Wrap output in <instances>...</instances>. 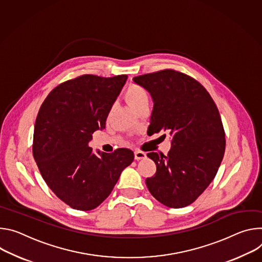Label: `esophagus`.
I'll list each match as a JSON object with an SVG mask.
<instances>
[{"mask_svg":"<svg viewBox=\"0 0 262 262\" xmlns=\"http://www.w3.org/2000/svg\"><path fill=\"white\" fill-rule=\"evenodd\" d=\"M146 153L144 152H142V151H139V150H136L135 152H134V158H135V160H140V159H143V158H146Z\"/></svg>","mask_w":262,"mask_h":262,"instance_id":"1","label":"esophagus"}]
</instances>
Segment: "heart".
Returning <instances> with one entry per match:
<instances>
[{"instance_id":"1","label":"heart","mask_w":262,"mask_h":262,"mask_svg":"<svg viewBox=\"0 0 262 262\" xmlns=\"http://www.w3.org/2000/svg\"><path fill=\"white\" fill-rule=\"evenodd\" d=\"M125 99L129 105L134 109L138 110L144 105H149V94L142 86L137 84H130L125 92Z\"/></svg>"}]
</instances>
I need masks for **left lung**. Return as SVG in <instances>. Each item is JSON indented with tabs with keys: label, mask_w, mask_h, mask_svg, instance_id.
Wrapping results in <instances>:
<instances>
[{
	"label": "left lung",
	"mask_w": 262,
	"mask_h": 262,
	"mask_svg": "<svg viewBox=\"0 0 262 262\" xmlns=\"http://www.w3.org/2000/svg\"><path fill=\"white\" fill-rule=\"evenodd\" d=\"M133 81L154 103L148 133L164 131L171 137L167 156L147 154L157 167L146 180L148 189L167 207H185L208 187L224 157L226 140L217 107L204 87L180 72L164 70Z\"/></svg>",
	"instance_id": "1"
}]
</instances>
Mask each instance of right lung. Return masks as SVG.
<instances>
[{
	"mask_svg": "<svg viewBox=\"0 0 262 262\" xmlns=\"http://www.w3.org/2000/svg\"><path fill=\"white\" fill-rule=\"evenodd\" d=\"M127 75L103 78L83 75L54 89L42 103L34 127L33 157L51 190L77 210H92L111 193L134 154L89 146L94 132L105 128Z\"/></svg>",
	"mask_w": 262,
	"mask_h": 262,
	"instance_id": "1",
	"label": "right lung"
}]
</instances>
